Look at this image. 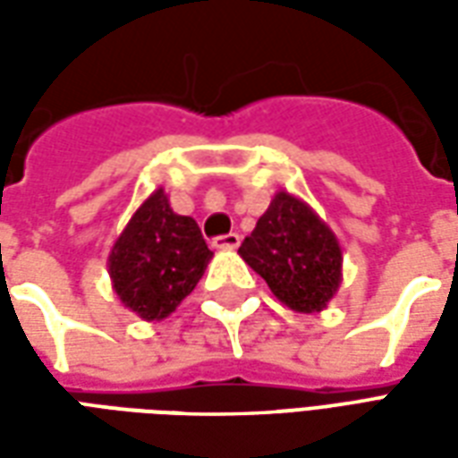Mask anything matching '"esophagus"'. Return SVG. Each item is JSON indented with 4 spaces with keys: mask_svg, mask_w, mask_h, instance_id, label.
Instances as JSON below:
<instances>
[{
    "mask_svg": "<svg viewBox=\"0 0 458 458\" xmlns=\"http://www.w3.org/2000/svg\"><path fill=\"white\" fill-rule=\"evenodd\" d=\"M240 245L238 233H228V235H220V238L213 240V248L216 250H235Z\"/></svg>",
    "mask_w": 458,
    "mask_h": 458,
    "instance_id": "1",
    "label": "esophagus"
}]
</instances>
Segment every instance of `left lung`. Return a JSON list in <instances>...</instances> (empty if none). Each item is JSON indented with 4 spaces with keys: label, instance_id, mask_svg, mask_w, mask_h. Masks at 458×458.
Masks as SVG:
<instances>
[{
    "label": "left lung",
    "instance_id": "left-lung-1",
    "mask_svg": "<svg viewBox=\"0 0 458 458\" xmlns=\"http://www.w3.org/2000/svg\"><path fill=\"white\" fill-rule=\"evenodd\" d=\"M238 252L272 294L299 314L324 311L344 279L336 233L289 191L275 193Z\"/></svg>",
    "mask_w": 458,
    "mask_h": 458
}]
</instances>
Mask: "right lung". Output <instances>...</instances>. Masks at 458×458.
Listing matches in <instances>:
<instances>
[{
	"label": "right lung",
	"instance_id": "1",
	"mask_svg": "<svg viewBox=\"0 0 458 458\" xmlns=\"http://www.w3.org/2000/svg\"><path fill=\"white\" fill-rule=\"evenodd\" d=\"M210 258L199 223L174 213L166 191L157 189L114 240L107 272L122 307L161 321L196 289Z\"/></svg>",
	"mask_w": 458,
	"mask_h": 458
}]
</instances>
